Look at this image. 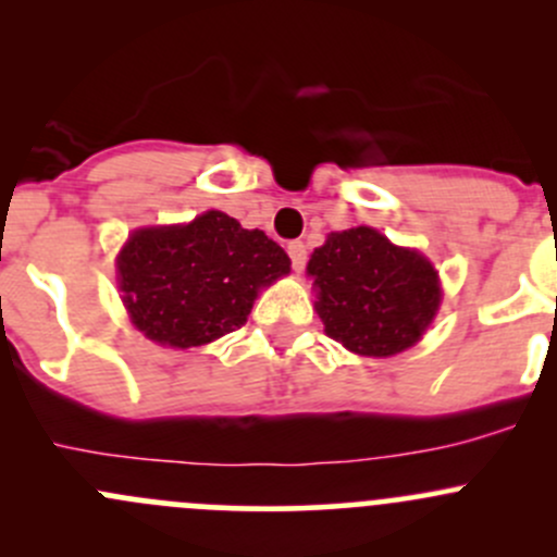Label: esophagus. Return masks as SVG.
<instances>
[{"label":"esophagus","instance_id":"34e87169","mask_svg":"<svg viewBox=\"0 0 557 557\" xmlns=\"http://www.w3.org/2000/svg\"><path fill=\"white\" fill-rule=\"evenodd\" d=\"M288 256H290V263H294L296 272H301L307 263V245L299 243V239H294V243H288Z\"/></svg>","mask_w":557,"mask_h":557}]
</instances>
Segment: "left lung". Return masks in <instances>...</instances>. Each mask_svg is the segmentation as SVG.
Segmentation results:
<instances>
[{
    "mask_svg": "<svg viewBox=\"0 0 557 557\" xmlns=\"http://www.w3.org/2000/svg\"><path fill=\"white\" fill-rule=\"evenodd\" d=\"M307 274L331 339L358 356H396L423 336L440 310V280L420 252L369 226L336 232L312 252Z\"/></svg>",
    "mask_w": 557,
    "mask_h": 557,
    "instance_id": "1",
    "label": "left lung"
}]
</instances>
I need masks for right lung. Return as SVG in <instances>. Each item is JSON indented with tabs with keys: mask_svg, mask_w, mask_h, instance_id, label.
Instances as JSON below:
<instances>
[{
	"mask_svg": "<svg viewBox=\"0 0 557 557\" xmlns=\"http://www.w3.org/2000/svg\"><path fill=\"white\" fill-rule=\"evenodd\" d=\"M288 272L283 247L218 210L188 226L139 228L117 256L132 323L180 350L243 329L258 288Z\"/></svg>",
	"mask_w": 557,
	"mask_h": 557,
	"instance_id": "add662e5",
	"label": "right lung"
}]
</instances>
